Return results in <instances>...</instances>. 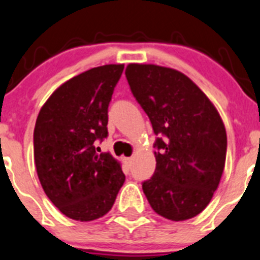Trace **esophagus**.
I'll use <instances>...</instances> for the list:
<instances>
[{"label": "esophagus", "instance_id": "1", "mask_svg": "<svg viewBox=\"0 0 260 260\" xmlns=\"http://www.w3.org/2000/svg\"><path fill=\"white\" fill-rule=\"evenodd\" d=\"M124 163L127 167H131V163H132V157H124Z\"/></svg>", "mask_w": 260, "mask_h": 260}]
</instances>
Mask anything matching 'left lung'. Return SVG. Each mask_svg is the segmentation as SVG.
<instances>
[{
  "instance_id": "obj_1",
  "label": "left lung",
  "mask_w": 260,
  "mask_h": 260,
  "mask_svg": "<svg viewBox=\"0 0 260 260\" xmlns=\"http://www.w3.org/2000/svg\"><path fill=\"white\" fill-rule=\"evenodd\" d=\"M128 84L156 135V168L142 182L155 213L171 220L195 217L219 185L227 135L217 109L181 72L151 64H129Z\"/></svg>"
}]
</instances>
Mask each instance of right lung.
Here are the masks:
<instances>
[{"instance_id": "obj_1", "label": "right lung", "mask_w": 260, "mask_h": 260, "mask_svg": "<svg viewBox=\"0 0 260 260\" xmlns=\"http://www.w3.org/2000/svg\"><path fill=\"white\" fill-rule=\"evenodd\" d=\"M124 65L92 68L50 96L33 133L43 191L67 217L81 222L105 215L125 181L120 164L97 147L108 137V111Z\"/></svg>"}]
</instances>
